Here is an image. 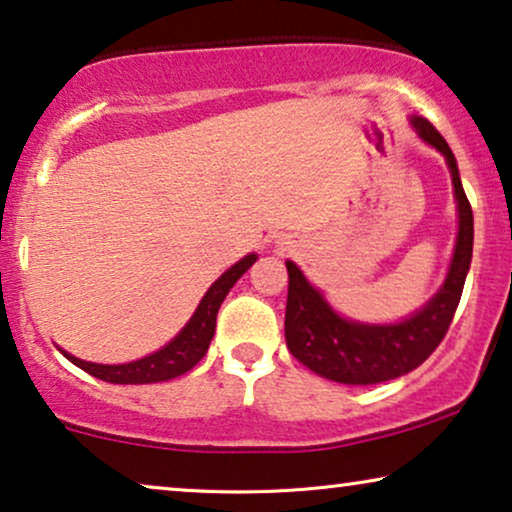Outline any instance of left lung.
I'll use <instances>...</instances> for the list:
<instances>
[{"mask_svg": "<svg viewBox=\"0 0 512 512\" xmlns=\"http://www.w3.org/2000/svg\"><path fill=\"white\" fill-rule=\"evenodd\" d=\"M410 123L426 144L443 153L452 174L459 233L450 270L436 296L412 317L398 324H359L340 317L307 282L298 265L286 261L289 270V298H286L284 317L286 347L303 366L326 380L340 384H380L422 366L433 349L443 342L464 291L473 256L471 202L461 186L457 160L443 135L422 116H412Z\"/></svg>", "mask_w": 512, "mask_h": 512, "instance_id": "8db88e82", "label": "left lung"}]
</instances>
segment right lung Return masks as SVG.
Returning a JSON list of instances; mask_svg holds the SVG:
<instances>
[{
	"label": "right lung",
	"mask_w": 512,
	"mask_h": 512,
	"mask_svg": "<svg viewBox=\"0 0 512 512\" xmlns=\"http://www.w3.org/2000/svg\"><path fill=\"white\" fill-rule=\"evenodd\" d=\"M256 263V254L244 256L242 261H237L233 268H228L216 282L209 286V291L202 296L198 310L193 312V317L188 319V324L167 342L163 349L153 352L139 361L130 363H118V366H104V363H90L76 356L67 354L65 349H60L74 366L86 370L97 380L111 382V384H151V382H165L172 377H179L191 370L202 356L207 354L209 342L214 338L216 328V314L223 298L228 296V291L233 289V284L247 272L251 265Z\"/></svg>",
	"instance_id": "right-lung-1"
}]
</instances>
